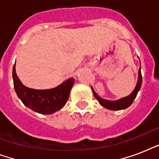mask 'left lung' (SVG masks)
I'll list each match as a JSON object with an SVG mask.
<instances>
[{
  "label": "left lung",
  "mask_w": 159,
  "mask_h": 159,
  "mask_svg": "<svg viewBox=\"0 0 159 159\" xmlns=\"http://www.w3.org/2000/svg\"><path fill=\"white\" fill-rule=\"evenodd\" d=\"M141 85H142V75H141V66L139 69L138 73V81H137V84H136L134 89L130 94L127 96V97H122L120 99L118 100H106L100 97L97 94V92H95L94 88L92 87V90L94 94V97L99 102V103L102 105L103 107L111 110V111H120V110H125V109L128 108L129 106H130L133 103L134 100L135 99L136 96L138 94L139 91L140 90Z\"/></svg>",
  "instance_id": "obj_1"
}]
</instances>
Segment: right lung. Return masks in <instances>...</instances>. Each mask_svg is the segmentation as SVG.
<instances>
[{"label":"right lung","instance_id":"obj_1","mask_svg":"<svg viewBox=\"0 0 159 159\" xmlns=\"http://www.w3.org/2000/svg\"><path fill=\"white\" fill-rule=\"evenodd\" d=\"M12 76L15 91L23 104L32 111L43 115H51L65 106L75 82L74 78L71 77L51 89L30 88L24 86L17 77L16 64L13 67Z\"/></svg>","mask_w":159,"mask_h":159}]
</instances>
